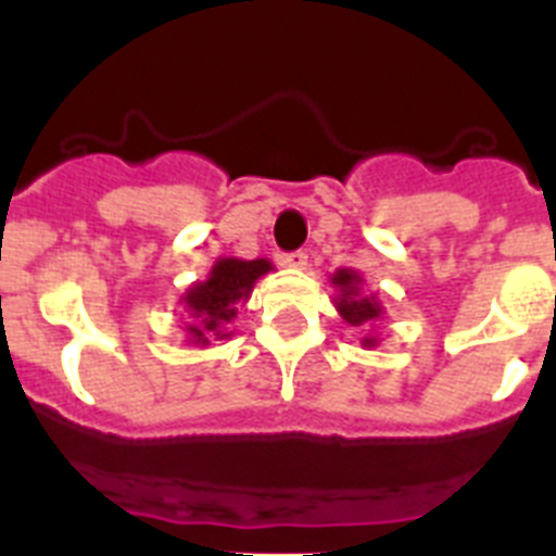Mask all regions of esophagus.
<instances>
[{
  "label": "esophagus",
  "mask_w": 556,
  "mask_h": 556,
  "mask_svg": "<svg viewBox=\"0 0 556 556\" xmlns=\"http://www.w3.org/2000/svg\"><path fill=\"white\" fill-rule=\"evenodd\" d=\"M281 262L287 264V267H292V269H303L308 264V253H306V250H292V253L283 255Z\"/></svg>",
  "instance_id": "obj_1"
}]
</instances>
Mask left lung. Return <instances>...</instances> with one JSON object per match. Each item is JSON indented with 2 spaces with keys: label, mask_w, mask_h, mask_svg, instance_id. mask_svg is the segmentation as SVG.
Instances as JSON below:
<instances>
[{
  "label": "left lung",
  "mask_w": 556,
  "mask_h": 556,
  "mask_svg": "<svg viewBox=\"0 0 556 556\" xmlns=\"http://www.w3.org/2000/svg\"><path fill=\"white\" fill-rule=\"evenodd\" d=\"M331 283L339 289L333 303H337V312L342 314L348 326H370L381 317V303H378L376 294H362V275L356 269H337ZM362 342L372 348L376 337H365Z\"/></svg>",
  "instance_id": "obj_1"
}]
</instances>
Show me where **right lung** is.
Returning <instances> with one entry per match:
<instances>
[{
    "label": "right lung",
    "mask_w": 556,
    "mask_h": 556,
    "mask_svg": "<svg viewBox=\"0 0 556 556\" xmlns=\"http://www.w3.org/2000/svg\"><path fill=\"white\" fill-rule=\"evenodd\" d=\"M273 264L267 258L242 262V258H219L211 267L205 281L191 283L184 294L186 312L194 317L186 331L191 333L194 345H211V339H225L228 323L236 317V303L248 301L255 281L267 275Z\"/></svg>",
    "instance_id": "right-lung-1"
}]
</instances>
